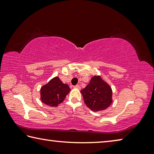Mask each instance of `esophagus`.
I'll list each match as a JSON object with an SVG mask.
<instances>
[{
    "label": "esophagus",
    "instance_id": "esophagus-1",
    "mask_svg": "<svg viewBox=\"0 0 154 154\" xmlns=\"http://www.w3.org/2000/svg\"><path fill=\"white\" fill-rule=\"evenodd\" d=\"M74 88H77V89H80V88H81V87H80V85H75V86H74Z\"/></svg>",
    "mask_w": 154,
    "mask_h": 154
}]
</instances>
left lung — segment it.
Returning a JSON list of instances; mask_svg holds the SVG:
<instances>
[{
	"mask_svg": "<svg viewBox=\"0 0 154 154\" xmlns=\"http://www.w3.org/2000/svg\"><path fill=\"white\" fill-rule=\"evenodd\" d=\"M81 93L85 105L94 112L105 110L113 102L111 86L99 75L91 78L89 84Z\"/></svg>",
	"mask_w": 154,
	"mask_h": 154,
	"instance_id": "obj_1",
	"label": "left lung"
}]
</instances>
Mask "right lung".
<instances>
[{
	"label": "right lung",
	"mask_w": 154,
	"mask_h": 154,
	"mask_svg": "<svg viewBox=\"0 0 154 154\" xmlns=\"http://www.w3.org/2000/svg\"><path fill=\"white\" fill-rule=\"evenodd\" d=\"M71 89L67 84L55 77L41 88V102L49 106L56 107L63 102Z\"/></svg>",
	"instance_id": "1"
}]
</instances>
